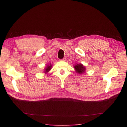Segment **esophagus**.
<instances>
[{
    "label": "esophagus",
    "mask_w": 127,
    "mask_h": 127,
    "mask_svg": "<svg viewBox=\"0 0 127 127\" xmlns=\"http://www.w3.org/2000/svg\"><path fill=\"white\" fill-rule=\"evenodd\" d=\"M66 58H63V59H61V60H60V61H66Z\"/></svg>",
    "instance_id": "1"
}]
</instances>
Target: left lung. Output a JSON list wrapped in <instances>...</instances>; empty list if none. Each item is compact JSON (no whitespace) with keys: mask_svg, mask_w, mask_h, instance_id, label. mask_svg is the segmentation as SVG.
Returning <instances> with one entry per match:
<instances>
[{"mask_svg":"<svg viewBox=\"0 0 127 127\" xmlns=\"http://www.w3.org/2000/svg\"><path fill=\"white\" fill-rule=\"evenodd\" d=\"M74 66L75 69V71L77 73H78V74H82L83 73H84L85 72L86 68L81 64H76V65H75Z\"/></svg>","mask_w":127,"mask_h":127,"instance_id":"left-lung-1","label":"left lung"}]
</instances>
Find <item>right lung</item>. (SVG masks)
<instances>
[{
  "label": "right lung",
  "mask_w": 127,
  "mask_h": 127,
  "mask_svg": "<svg viewBox=\"0 0 127 127\" xmlns=\"http://www.w3.org/2000/svg\"><path fill=\"white\" fill-rule=\"evenodd\" d=\"M51 67H52V64H51V63H50L49 65H48L47 67H45V68L44 69V71L45 74H47V73H48L50 70L51 69Z\"/></svg>",
  "instance_id": "1"
}]
</instances>
